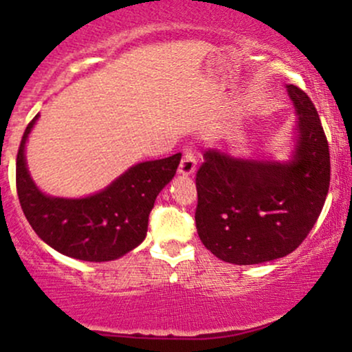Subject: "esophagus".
I'll return each mask as SVG.
<instances>
[{"instance_id": "esophagus-1", "label": "esophagus", "mask_w": 352, "mask_h": 352, "mask_svg": "<svg viewBox=\"0 0 352 352\" xmlns=\"http://www.w3.org/2000/svg\"><path fill=\"white\" fill-rule=\"evenodd\" d=\"M197 168V155H195V151H193L190 145L184 148V157H182L180 160V167H179V172L182 175H192L193 172H195Z\"/></svg>"}]
</instances>
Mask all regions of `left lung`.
I'll return each mask as SVG.
<instances>
[{
    "mask_svg": "<svg viewBox=\"0 0 352 352\" xmlns=\"http://www.w3.org/2000/svg\"><path fill=\"white\" fill-rule=\"evenodd\" d=\"M286 87L298 114L289 162L235 159L208 148L197 172V232L227 263L258 265L294 252L328 195L329 145L318 111L305 91Z\"/></svg>",
    "mask_w": 352,
    "mask_h": 352,
    "instance_id": "left-lung-1",
    "label": "left lung"
}]
</instances>
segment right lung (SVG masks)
I'll return each mask as SVG.
<instances>
[{"mask_svg": "<svg viewBox=\"0 0 352 352\" xmlns=\"http://www.w3.org/2000/svg\"><path fill=\"white\" fill-rule=\"evenodd\" d=\"M38 117L28 124L16 157L19 204L36 235L66 256L99 263L120 258L142 243L153 201L175 175L182 153L137 164L86 199L44 195L24 159V144Z\"/></svg>", "mask_w": 352, "mask_h": 352, "instance_id": "right-lung-1", "label": "right lung"}]
</instances>
